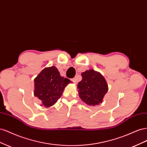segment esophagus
I'll return each mask as SVG.
<instances>
[{
	"label": "esophagus",
	"instance_id": "obj_1",
	"mask_svg": "<svg viewBox=\"0 0 147 147\" xmlns=\"http://www.w3.org/2000/svg\"><path fill=\"white\" fill-rule=\"evenodd\" d=\"M71 80H72V82H73V83H77V80H76V78H72V79H71Z\"/></svg>",
	"mask_w": 147,
	"mask_h": 147
}]
</instances>
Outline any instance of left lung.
<instances>
[{
	"label": "left lung",
	"instance_id": "obj_1",
	"mask_svg": "<svg viewBox=\"0 0 147 147\" xmlns=\"http://www.w3.org/2000/svg\"><path fill=\"white\" fill-rule=\"evenodd\" d=\"M82 80L77 85L81 99L89 105L101 103L108 91V85L105 78L99 72L89 70L82 73Z\"/></svg>",
	"mask_w": 147,
	"mask_h": 147
}]
</instances>
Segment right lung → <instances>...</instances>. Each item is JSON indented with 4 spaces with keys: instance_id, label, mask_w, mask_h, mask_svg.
Listing matches in <instances>:
<instances>
[{
    "instance_id": "right-lung-1",
    "label": "right lung",
    "mask_w": 147,
    "mask_h": 147,
    "mask_svg": "<svg viewBox=\"0 0 147 147\" xmlns=\"http://www.w3.org/2000/svg\"><path fill=\"white\" fill-rule=\"evenodd\" d=\"M68 78L61 77L55 66L44 69L34 79V95L41 100L46 107L54 105L70 83Z\"/></svg>"
}]
</instances>
